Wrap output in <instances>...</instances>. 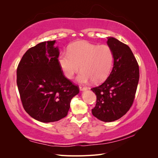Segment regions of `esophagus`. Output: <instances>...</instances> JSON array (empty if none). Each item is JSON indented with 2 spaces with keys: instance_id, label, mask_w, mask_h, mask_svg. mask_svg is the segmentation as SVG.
Here are the masks:
<instances>
[{
  "instance_id": "34e87169",
  "label": "esophagus",
  "mask_w": 158,
  "mask_h": 158,
  "mask_svg": "<svg viewBox=\"0 0 158 158\" xmlns=\"http://www.w3.org/2000/svg\"><path fill=\"white\" fill-rule=\"evenodd\" d=\"M80 91H85V90H87V88L80 86Z\"/></svg>"
}]
</instances>
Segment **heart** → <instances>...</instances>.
<instances>
[{"instance_id":"obj_1","label":"heart","mask_w":158,"mask_h":158,"mask_svg":"<svg viewBox=\"0 0 158 158\" xmlns=\"http://www.w3.org/2000/svg\"><path fill=\"white\" fill-rule=\"evenodd\" d=\"M113 52L107 45H97L86 41H78L72 45L68 52L59 56V64L66 78L72 79L82 70L77 78L80 83L91 81L98 84L107 79L112 70Z\"/></svg>"}]
</instances>
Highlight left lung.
<instances>
[{
	"label": "left lung",
	"instance_id": "left-lung-1",
	"mask_svg": "<svg viewBox=\"0 0 158 158\" xmlns=\"http://www.w3.org/2000/svg\"><path fill=\"white\" fill-rule=\"evenodd\" d=\"M107 44L114 55L113 67L109 77L99 86L92 88L96 95L94 117L103 122L120 118L132 106L139 80V67L128 45L113 37Z\"/></svg>",
	"mask_w": 158,
	"mask_h": 158
}]
</instances>
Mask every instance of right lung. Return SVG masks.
I'll list each match as a JSON object with an SVG mask.
<instances>
[{
  "instance_id": "obj_1",
  "label": "right lung",
  "mask_w": 158,
  "mask_h": 158,
  "mask_svg": "<svg viewBox=\"0 0 158 158\" xmlns=\"http://www.w3.org/2000/svg\"><path fill=\"white\" fill-rule=\"evenodd\" d=\"M56 41L40 43L23 55L17 69V85L25 111L42 123L65 117L78 88L65 78Z\"/></svg>"
}]
</instances>
